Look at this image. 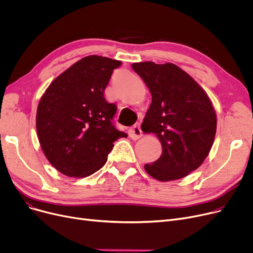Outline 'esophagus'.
Segmentation results:
<instances>
[{"mask_svg":"<svg viewBox=\"0 0 253 253\" xmlns=\"http://www.w3.org/2000/svg\"><path fill=\"white\" fill-rule=\"evenodd\" d=\"M129 136L132 138V139H138L142 136V131L140 129V125L139 123H136L133 127H131L130 130H129Z\"/></svg>","mask_w":253,"mask_h":253,"instance_id":"obj_1","label":"esophagus"}]
</instances>
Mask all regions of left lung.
Wrapping results in <instances>:
<instances>
[{
	"label": "left lung",
	"instance_id": "8db88e82",
	"mask_svg": "<svg viewBox=\"0 0 253 253\" xmlns=\"http://www.w3.org/2000/svg\"><path fill=\"white\" fill-rule=\"evenodd\" d=\"M131 66L152 95L141 128L162 143V155L145 164V171L160 181L189 175L204 162L215 137L216 114L207 93L173 63L144 61Z\"/></svg>",
	"mask_w": 253,
	"mask_h": 253
}]
</instances>
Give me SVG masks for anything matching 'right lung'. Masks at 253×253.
I'll list each match as a JSON object with an SVG mask.
<instances>
[{"instance_id":"1","label":"right lung","mask_w":253,"mask_h":253,"mask_svg":"<svg viewBox=\"0 0 253 253\" xmlns=\"http://www.w3.org/2000/svg\"><path fill=\"white\" fill-rule=\"evenodd\" d=\"M121 61L89 55L60 74L39 102L36 127L41 148L52 166L70 177H86L108 160L114 142L126 137L113 118L115 103L104 90Z\"/></svg>"}]
</instances>
